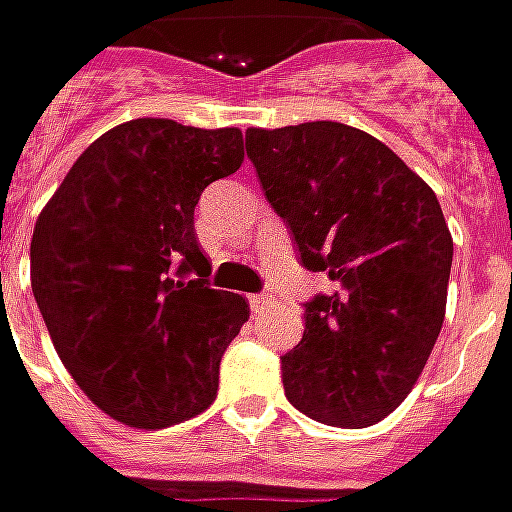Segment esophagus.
I'll use <instances>...</instances> for the list:
<instances>
[{"label":"esophagus","mask_w":512,"mask_h":512,"mask_svg":"<svg viewBox=\"0 0 512 512\" xmlns=\"http://www.w3.org/2000/svg\"><path fill=\"white\" fill-rule=\"evenodd\" d=\"M249 305H252L255 314H260V311H266L271 305V297L269 294H252V297H249Z\"/></svg>","instance_id":"34e87169"}]
</instances>
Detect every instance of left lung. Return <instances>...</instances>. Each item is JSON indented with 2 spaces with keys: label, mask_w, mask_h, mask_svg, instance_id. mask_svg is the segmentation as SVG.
Wrapping results in <instances>:
<instances>
[{
  "label": "left lung",
  "mask_w": 512,
  "mask_h": 512,
  "mask_svg": "<svg viewBox=\"0 0 512 512\" xmlns=\"http://www.w3.org/2000/svg\"><path fill=\"white\" fill-rule=\"evenodd\" d=\"M246 154L302 266L336 283L305 305L285 398L328 426H373L406 401L446 319L454 241L440 201L381 139L333 120L249 128Z\"/></svg>",
  "instance_id": "1"
}]
</instances>
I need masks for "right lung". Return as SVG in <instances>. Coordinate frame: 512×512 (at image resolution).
Masks as SVG:
<instances>
[{
	"mask_svg": "<svg viewBox=\"0 0 512 512\" xmlns=\"http://www.w3.org/2000/svg\"><path fill=\"white\" fill-rule=\"evenodd\" d=\"M241 162V128L139 117L97 137L38 215L30 285L55 353L125 426L165 429L215 401L249 302L210 288L193 212Z\"/></svg>",
	"mask_w": 512,
	"mask_h": 512,
	"instance_id": "obj_1",
	"label": "right lung"
}]
</instances>
